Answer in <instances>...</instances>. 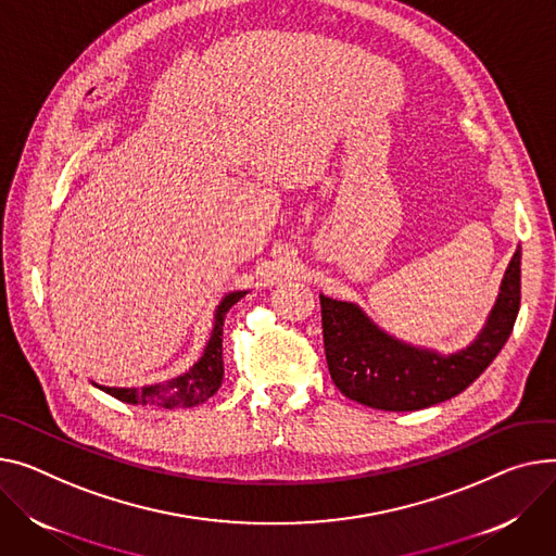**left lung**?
<instances>
[{
    "mask_svg": "<svg viewBox=\"0 0 556 556\" xmlns=\"http://www.w3.org/2000/svg\"><path fill=\"white\" fill-rule=\"evenodd\" d=\"M328 371L351 400L382 412H418L463 393L505 346L521 306V248L478 338L450 355L406 344L351 302L319 294Z\"/></svg>",
    "mask_w": 556,
    "mask_h": 556,
    "instance_id": "left-lung-1",
    "label": "left lung"
}]
</instances>
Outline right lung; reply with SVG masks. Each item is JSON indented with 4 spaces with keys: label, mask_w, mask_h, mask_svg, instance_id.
<instances>
[{
    "label": "right lung",
    "mask_w": 556,
    "mask_h": 556,
    "mask_svg": "<svg viewBox=\"0 0 556 556\" xmlns=\"http://www.w3.org/2000/svg\"><path fill=\"white\" fill-rule=\"evenodd\" d=\"M248 294V290H232L228 292L220 304L214 311V324H212V332L210 340L203 349L201 359L185 371L178 378H172L165 384H154V387H100L93 382V387L102 389L104 393L114 395L121 402L127 404H156L163 406V409H176V406H197L203 404L205 400H210L220 382H224V321L228 311Z\"/></svg>",
    "instance_id": "1"
}]
</instances>
